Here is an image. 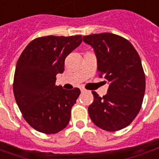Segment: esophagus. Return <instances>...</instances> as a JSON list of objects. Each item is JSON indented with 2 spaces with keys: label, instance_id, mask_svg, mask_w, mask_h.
Wrapping results in <instances>:
<instances>
[{
  "label": "esophagus",
  "instance_id": "obj_1",
  "mask_svg": "<svg viewBox=\"0 0 159 159\" xmlns=\"http://www.w3.org/2000/svg\"><path fill=\"white\" fill-rule=\"evenodd\" d=\"M86 91H87V90L85 89L84 88H81V92H83H83H86Z\"/></svg>",
  "mask_w": 159,
  "mask_h": 159
}]
</instances>
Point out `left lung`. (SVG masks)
<instances>
[{
	"label": "left lung",
	"instance_id": "obj_1",
	"mask_svg": "<svg viewBox=\"0 0 159 159\" xmlns=\"http://www.w3.org/2000/svg\"><path fill=\"white\" fill-rule=\"evenodd\" d=\"M83 40L94 49L99 76L110 83L103 97L92 92L90 118L104 130L122 129L133 122L143 102L146 77L140 56L128 40L112 33L92 34Z\"/></svg>",
	"mask_w": 159,
	"mask_h": 159
}]
</instances>
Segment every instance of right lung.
<instances>
[{
	"label": "right lung",
	"instance_id": "obj_1",
	"mask_svg": "<svg viewBox=\"0 0 159 159\" xmlns=\"http://www.w3.org/2000/svg\"><path fill=\"white\" fill-rule=\"evenodd\" d=\"M82 36L38 37L19 56L13 78V93L23 117L39 132L56 134L70 119L80 94L75 88L56 86V75L65 70V59L81 44Z\"/></svg>",
	"mask_w": 159,
	"mask_h": 159
}]
</instances>
